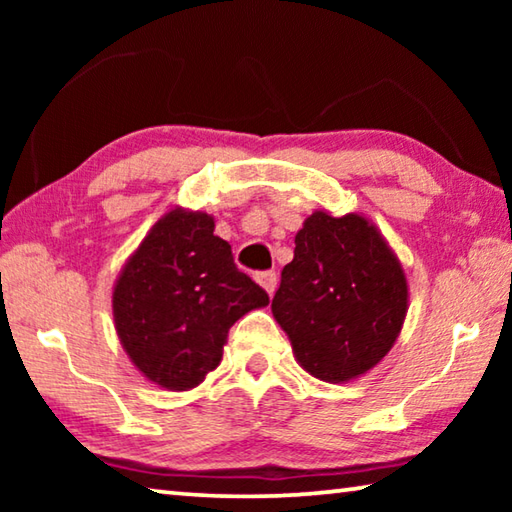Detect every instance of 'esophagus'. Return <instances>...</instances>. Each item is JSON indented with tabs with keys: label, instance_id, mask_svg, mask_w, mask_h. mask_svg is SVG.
Listing matches in <instances>:
<instances>
[{
	"label": "esophagus",
	"instance_id": "34e87169",
	"mask_svg": "<svg viewBox=\"0 0 512 512\" xmlns=\"http://www.w3.org/2000/svg\"><path fill=\"white\" fill-rule=\"evenodd\" d=\"M257 282L259 287H262L268 296H273L275 293V287H277V275L273 271H266V273H259L257 275Z\"/></svg>",
	"mask_w": 512,
	"mask_h": 512
}]
</instances>
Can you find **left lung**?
<instances>
[{
	"mask_svg": "<svg viewBox=\"0 0 512 512\" xmlns=\"http://www.w3.org/2000/svg\"><path fill=\"white\" fill-rule=\"evenodd\" d=\"M271 311L302 370L345 384L391 352L409 311V282L370 219L316 210L298 230Z\"/></svg>",
	"mask_w": 512,
	"mask_h": 512,
	"instance_id": "8db88e82",
	"label": "left lung"
}]
</instances>
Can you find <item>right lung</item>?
<instances>
[{
    "mask_svg": "<svg viewBox=\"0 0 512 512\" xmlns=\"http://www.w3.org/2000/svg\"><path fill=\"white\" fill-rule=\"evenodd\" d=\"M268 305L241 273L214 216L173 207L126 259L112 287V316L128 359L155 386L196 388L223 359L230 327Z\"/></svg>",
    "mask_w": 512,
    "mask_h": 512,
    "instance_id": "1",
    "label": "right lung"
}]
</instances>
